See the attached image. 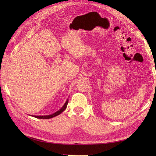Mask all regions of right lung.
<instances>
[{
	"label": "right lung",
	"instance_id": "add662e5",
	"mask_svg": "<svg viewBox=\"0 0 156 156\" xmlns=\"http://www.w3.org/2000/svg\"><path fill=\"white\" fill-rule=\"evenodd\" d=\"M68 99L66 100V103H64V105H63V107L60 108V109H59L58 111L55 112V113H53V114L52 115H46V116H33L35 118H37V119H51V118H53L56 116H57L60 114H61L66 108L67 107V105H68Z\"/></svg>",
	"mask_w": 156,
	"mask_h": 156
}]
</instances>
